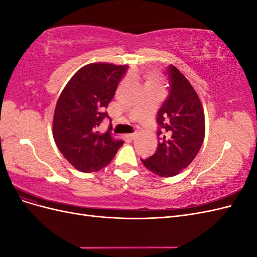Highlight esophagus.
<instances>
[{
    "label": "esophagus",
    "mask_w": 257,
    "mask_h": 257,
    "mask_svg": "<svg viewBox=\"0 0 257 257\" xmlns=\"http://www.w3.org/2000/svg\"><path fill=\"white\" fill-rule=\"evenodd\" d=\"M136 136H137L136 133H132V134H128V135H127V137H130L131 139H135Z\"/></svg>",
    "instance_id": "1"
}]
</instances>
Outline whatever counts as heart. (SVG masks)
I'll use <instances>...</instances> for the list:
<instances>
[{
    "label": "heart",
    "instance_id": "obj_1",
    "mask_svg": "<svg viewBox=\"0 0 257 257\" xmlns=\"http://www.w3.org/2000/svg\"><path fill=\"white\" fill-rule=\"evenodd\" d=\"M162 87V79L155 71L148 69L145 74V88H161Z\"/></svg>",
    "mask_w": 257,
    "mask_h": 257
}]
</instances>
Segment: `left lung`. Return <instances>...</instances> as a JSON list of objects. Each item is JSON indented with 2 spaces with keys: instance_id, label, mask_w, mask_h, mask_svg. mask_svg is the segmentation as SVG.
I'll use <instances>...</instances> for the list:
<instances>
[{
  "instance_id": "obj_1",
  "label": "left lung",
  "mask_w": 257,
  "mask_h": 257,
  "mask_svg": "<svg viewBox=\"0 0 257 257\" xmlns=\"http://www.w3.org/2000/svg\"><path fill=\"white\" fill-rule=\"evenodd\" d=\"M169 94L158 111V149L143 164L160 177H173L195 159L205 138L203 105L190 81L168 66Z\"/></svg>"
}]
</instances>
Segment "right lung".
Masks as SVG:
<instances>
[{
	"instance_id": "obj_1",
	"label": "right lung",
	"mask_w": 257,
	"mask_h": 257,
	"mask_svg": "<svg viewBox=\"0 0 257 257\" xmlns=\"http://www.w3.org/2000/svg\"><path fill=\"white\" fill-rule=\"evenodd\" d=\"M127 65L91 63L81 67L67 82L57 102L52 133L58 149L82 173H93L109 164L123 141L114 139L110 130L97 127L112 99Z\"/></svg>"
}]
</instances>
